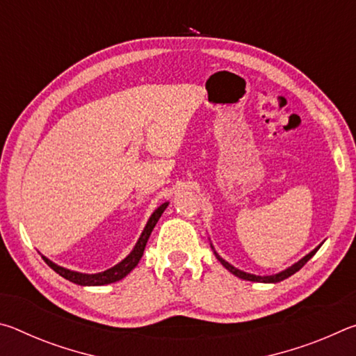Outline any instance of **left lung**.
Wrapping results in <instances>:
<instances>
[{
	"mask_svg": "<svg viewBox=\"0 0 356 356\" xmlns=\"http://www.w3.org/2000/svg\"><path fill=\"white\" fill-rule=\"evenodd\" d=\"M318 248H321V245H318L314 251H311L308 256H305L303 259H301V261H298L297 264H293L292 267H289L287 270H284V272L276 273V275H272V276H256V275H251V273H245V272H242V270H238V268L234 267V265L226 262L225 259L220 257L218 254H216V252H215V256H216V259H218V261H220L222 265H225V267L229 270V272H231L232 275L238 276V278L246 280V281H254V282H280V281H282V280L289 278V276H292L293 273H297L298 270H300L301 267H303V265H305L306 262H308L312 256L316 254Z\"/></svg>",
	"mask_w": 356,
	"mask_h": 356,
	"instance_id": "8db88e82",
	"label": "left lung"
}]
</instances>
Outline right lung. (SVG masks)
Here are the masks:
<instances>
[{
    "mask_svg": "<svg viewBox=\"0 0 356 356\" xmlns=\"http://www.w3.org/2000/svg\"><path fill=\"white\" fill-rule=\"evenodd\" d=\"M166 207H168V202L161 204V206L152 213V216H150L146 227H144V231L141 234L140 240H138V243L135 245L134 251H131L122 262H119L118 265H114V267L105 270V272L94 273V275L78 273V272H72V270L59 267V265L53 264L50 259H47V257H44V261L47 262L48 267H51L58 275H61L63 278L69 280L72 282H75V284H80V286H104V284H111V282H116L119 280H122L125 275H129L131 270L136 267L138 262H140V259L143 257L144 248H146V243L149 240L150 232H152V229L155 227L156 221H159V218L161 216V213L165 212Z\"/></svg>",
    "mask_w": 356,
    "mask_h": 356,
    "instance_id": "obj_1",
    "label": "right lung"
}]
</instances>
